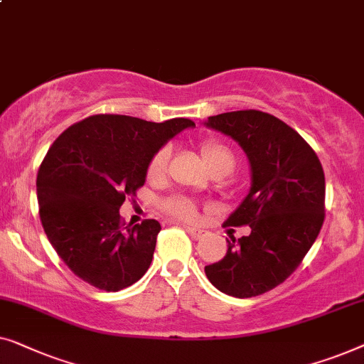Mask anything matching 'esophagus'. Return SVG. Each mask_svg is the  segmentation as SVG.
<instances>
[{
	"label": "esophagus",
	"mask_w": 364,
	"mask_h": 364,
	"mask_svg": "<svg viewBox=\"0 0 364 364\" xmlns=\"http://www.w3.org/2000/svg\"><path fill=\"white\" fill-rule=\"evenodd\" d=\"M184 229H186V232L191 234V237H194V239H201V237H204V235L208 234V231H204V229H201V228L186 226Z\"/></svg>",
	"instance_id": "1"
}]
</instances>
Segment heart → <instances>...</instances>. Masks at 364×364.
<instances>
[{
    "mask_svg": "<svg viewBox=\"0 0 364 364\" xmlns=\"http://www.w3.org/2000/svg\"><path fill=\"white\" fill-rule=\"evenodd\" d=\"M201 153L208 168L213 171V175L214 173H231L234 170V155L224 143L216 140L204 141L201 145ZM168 160H170V148L165 146L158 150L153 155L150 163H148V178L150 180H160L166 171ZM165 208L173 216L184 219V221H196L198 219V206L188 198H173L170 201H166Z\"/></svg>",
    "mask_w": 364,
    "mask_h": 364,
    "instance_id": "1",
    "label": "heart"
}]
</instances>
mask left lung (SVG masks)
<instances>
[{"label":"left lung","mask_w":364,"mask_h":364,"mask_svg":"<svg viewBox=\"0 0 364 364\" xmlns=\"http://www.w3.org/2000/svg\"><path fill=\"white\" fill-rule=\"evenodd\" d=\"M204 125L237 141L250 166L247 196L228 219L231 226L247 224L250 234L231 235L224 259L204 272L223 294L250 299L282 284L318 237L323 168L299 133L265 112H226Z\"/></svg>","instance_id":"obj_1"}]
</instances>
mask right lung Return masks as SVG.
<instances>
[{
	"label": "right lung",
	"instance_id": "1",
	"mask_svg": "<svg viewBox=\"0 0 364 364\" xmlns=\"http://www.w3.org/2000/svg\"><path fill=\"white\" fill-rule=\"evenodd\" d=\"M194 122L155 124L129 115H92L69 127L38 173L39 216L49 242L84 282L119 291L150 267L160 223L124 228L120 206L146 180L148 163Z\"/></svg>",
	"mask_w": 364,
	"mask_h": 364
}]
</instances>
